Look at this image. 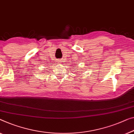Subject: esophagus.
Masks as SVG:
<instances>
[{
    "mask_svg": "<svg viewBox=\"0 0 134 134\" xmlns=\"http://www.w3.org/2000/svg\"><path fill=\"white\" fill-rule=\"evenodd\" d=\"M58 64H61V60L58 61Z\"/></svg>",
    "mask_w": 134,
    "mask_h": 134,
    "instance_id": "1",
    "label": "esophagus"
}]
</instances>
